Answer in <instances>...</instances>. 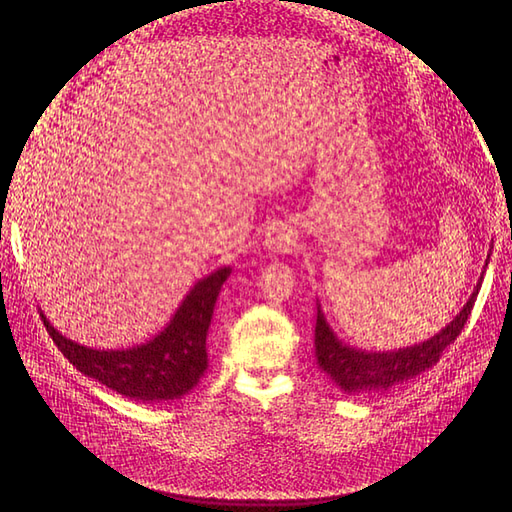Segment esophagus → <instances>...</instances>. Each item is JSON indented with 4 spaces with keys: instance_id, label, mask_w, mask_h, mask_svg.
I'll list each match as a JSON object with an SVG mask.
<instances>
[{
    "instance_id": "34e87169",
    "label": "esophagus",
    "mask_w": 512,
    "mask_h": 512,
    "mask_svg": "<svg viewBox=\"0 0 512 512\" xmlns=\"http://www.w3.org/2000/svg\"><path fill=\"white\" fill-rule=\"evenodd\" d=\"M295 246H297V242H295V233H292V228H288L286 224L270 226V231L266 233V239H264V248L270 255L290 253Z\"/></svg>"
}]
</instances>
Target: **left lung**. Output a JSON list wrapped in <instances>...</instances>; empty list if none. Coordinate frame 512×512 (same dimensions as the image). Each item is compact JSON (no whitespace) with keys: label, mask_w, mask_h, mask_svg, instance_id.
I'll list each match as a JSON object with an SVG mask.
<instances>
[{"label":"left lung","mask_w":512,"mask_h":512,"mask_svg":"<svg viewBox=\"0 0 512 512\" xmlns=\"http://www.w3.org/2000/svg\"><path fill=\"white\" fill-rule=\"evenodd\" d=\"M491 262V253L486 255V264ZM484 270L477 286L471 292L469 301L464 303V308L455 314L453 321L444 325V328L433 334L431 339L398 347V350L387 352H367L361 347H354L345 343L336 336V332L330 328L328 319H325L321 303L317 299V328H314V354H317V363L328 374L336 387L352 396H378L387 394V391L396 389L398 385L407 383L411 378H418L420 374L427 372L438 363L440 354L455 341L464 328L466 319L475 306L477 292L482 288Z\"/></svg>","instance_id":"obj_1"}]
</instances>
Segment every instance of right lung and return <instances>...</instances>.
Listing matches in <instances>:
<instances>
[{"label":"right lung","instance_id":"1","mask_svg":"<svg viewBox=\"0 0 512 512\" xmlns=\"http://www.w3.org/2000/svg\"><path fill=\"white\" fill-rule=\"evenodd\" d=\"M231 266L217 268L195 284L169 323L145 343L121 350H96L61 334L41 310L46 330L63 356L88 378L114 389L116 394L138 402L176 400L200 383L209 358L206 336L213 319L215 301Z\"/></svg>","mask_w":512,"mask_h":512}]
</instances>
